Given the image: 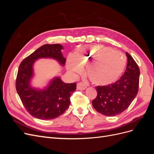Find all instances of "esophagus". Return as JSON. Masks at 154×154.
Returning <instances> with one entry per match:
<instances>
[{"instance_id": "esophagus-1", "label": "esophagus", "mask_w": 154, "mask_h": 154, "mask_svg": "<svg viewBox=\"0 0 154 154\" xmlns=\"http://www.w3.org/2000/svg\"><path fill=\"white\" fill-rule=\"evenodd\" d=\"M86 88H87L86 85L85 84H83V83L80 82V83H77V88H78V90L83 91V90H85Z\"/></svg>"}]
</instances>
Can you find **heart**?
<instances>
[{
    "label": "heart",
    "mask_w": 154,
    "mask_h": 154,
    "mask_svg": "<svg viewBox=\"0 0 154 154\" xmlns=\"http://www.w3.org/2000/svg\"><path fill=\"white\" fill-rule=\"evenodd\" d=\"M67 62L69 71L82 72L86 66V74L97 85H108L117 81L124 72L125 56L114 49L101 45H85L77 48Z\"/></svg>",
    "instance_id": "1"
}]
</instances>
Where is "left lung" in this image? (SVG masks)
Masks as SVG:
<instances>
[{"mask_svg": "<svg viewBox=\"0 0 154 154\" xmlns=\"http://www.w3.org/2000/svg\"><path fill=\"white\" fill-rule=\"evenodd\" d=\"M127 66L123 75L112 84L96 87L97 96L92 106L100 114L114 116L122 113L131 104L139 89L140 71L127 52Z\"/></svg>", "mask_w": 154, "mask_h": 154, "instance_id": "8db88e82", "label": "left lung"}]
</instances>
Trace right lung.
<instances>
[{"label": "right lung", "instance_id": "obj_1", "mask_svg": "<svg viewBox=\"0 0 154 154\" xmlns=\"http://www.w3.org/2000/svg\"><path fill=\"white\" fill-rule=\"evenodd\" d=\"M63 46L60 44H45L37 49L21 62L18 70L16 89L27 111L39 119H53L62 115L69 106L70 97L76 91V83H66L60 77L51 80L48 86L41 89L31 86L34 76L33 66L37 60L52 58L65 66Z\"/></svg>", "mask_w": 154, "mask_h": 154}]
</instances>
